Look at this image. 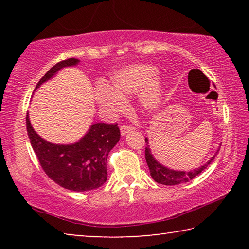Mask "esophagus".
<instances>
[{"mask_svg":"<svg viewBox=\"0 0 249 249\" xmlns=\"http://www.w3.org/2000/svg\"><path fill=\"white\" fill-rule=\"evenodd\" d=\"M120 129H121L122 136H124L125 134H127L128 132H132V130H134V127H133V126H129V125H122Z\"/></svg>","mask_w":249,"mask_h":249,"instance_id":"1","label":"esophagus"}]
</instances>
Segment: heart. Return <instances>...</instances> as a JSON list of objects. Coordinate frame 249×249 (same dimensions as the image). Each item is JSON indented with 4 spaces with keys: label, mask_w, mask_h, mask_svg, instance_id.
<instances>
[{
    "label": "heart",
    "mask_w": 249,
    "mask_h": 249,
    "mask_svg": "<svg viewBox=\"0 0 249 249\" xmlns=\"http://www.w3.org/2000/svg\"><path fill=\"white\" fill-rule=\"evenodd\" d=\"M156 69L147 65H135L119 70L112 75L108 86L99 87L95 99L101 107L108 112L119 113L126 107L125 96L141 93V103L148 111L157 108L162 101V87L153 81Z\"/></svg>",
    "instance_id": "heart-1"
}]
</instances>
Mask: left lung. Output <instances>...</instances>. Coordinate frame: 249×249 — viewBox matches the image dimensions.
Instances as JSON below:
<instances>
[{"instance_id": "obj_1", "label": "left lung", "mask_w": 249, "mask_h": 249, "mask_svg": "<svg viewBox=\"0 0 249 249\" xmlns=\"http://www.w3.org/2000/svg\"><path fill=\"white\" fill-rule=\"evenodd\" d=\"M145 142L147 145L145 148V158H146L147 165H148V167H149L151 178H153L156 182L165 184V185H176V184H180L183 182H188V181L192 180L195 177L200 175L201 172L203 171L205 168L213 161L214 157H215V156H213V157L209 160L208 163H205L204 166H202L201 168H197V169H195L192 171H189V172L175 171L172 169H168V168L163 167L162 165H160V163L153 157V155H151V153H150L148 140H147V138H145Z\"/></svg>"}]
</instances>
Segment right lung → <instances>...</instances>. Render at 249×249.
Masks as SVG:
<instances>
[{
    "mask_svg": "<svg viewBox=\"0 0 249 249\" xmlns=\"http://www.w3.org/2000/svg\"><path fill=\"white\" fill-rule=\"evenodd\" d=\"M78 59L69 58L52 67L37 83L53 77L58 70L75 66ZM27 134L34 153L41 168L50 179L60 187L71 191H89L101 187L107 179V160L108 153L120 141L121 132L117 123H95L86 136L71 145H54L48 142L33 129L26 115Z\"/></svg>",
    "mask_w": 249,
    "mask_h": 249,
    "instance_id": "1",
    "label": "right lung"
}]
</instances>
